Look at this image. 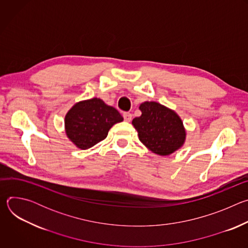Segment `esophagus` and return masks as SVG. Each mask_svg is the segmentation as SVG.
I'll return each instance as SVG.
<instances>
[{
	"mask_svg": "<svg viewBox=\"0 0 248 248\" xmlns=\"http://www.w3.org/2000/svg\"><path fill=\"white\" fill-rule=\"evenodd\" d=\"M131 118H132V115L130 113H124V119L125 122H130L131 121Z\"/></svg>",
	"mask_w": 248,
	"mask_h": 248,
	"instance_id": "1",
	"label": "esophagus"
}]
</instances>
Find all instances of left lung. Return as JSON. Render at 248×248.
<instances>
[{"label":"left lung","mask_w":248,"mask_h":248,"mask_svg":"<svg viewBox=\"0 0 248 248\" xmlns=\"http://www.w3.org/2000/svg\"><path fill=\"white\" fill-rule=\"evenodd\" d=\"M139 110L141 116L132 120V125L145 147L157 155L169 156L184 146L186 130L173 110L154 101L141 103Z\"/></svg>","instance_id":"obj_1"}]
</instances>
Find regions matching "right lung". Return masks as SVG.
<instances>
[{
    "label": "right lung",
    "mask_w": 248,
    "mask_h": 248,
    "mask_svg": "<svg viewBox=\"0 0 248 248\" xmlns=\"http://www.w3.org/2000/svg\"><path fill=\"white\" fill-rule=\"evenodd\" d=\"M123 121L118 110L95 97L79 101L68 110L64 117V130L78 148L86 150L104 140L111 127Z\"/></svg>",
    "instance_id": "right-lung-1"
}]
</instances>
